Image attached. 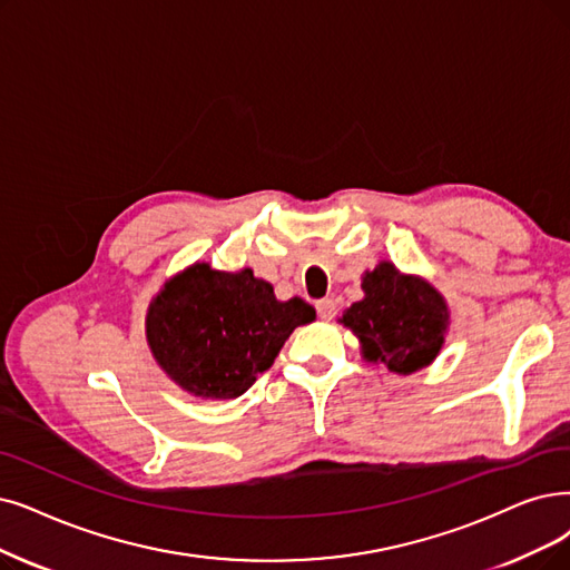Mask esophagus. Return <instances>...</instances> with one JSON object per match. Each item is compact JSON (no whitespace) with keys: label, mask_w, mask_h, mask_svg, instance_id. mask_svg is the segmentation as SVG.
I'll list each match as a JSON object with an SVG mask.
<instances>
[{"label":"esophagus","mask_w":570,"mask_h":570,"mask_svg":"<svg viewBox=\"0 0 570 570\" xmlns=\"http://www.w3.org/2000/svg\"><path fill=\"white\" fill-rule=\"evenodd\" d=\"M315 311L323 317V321H332V317L336 315V304H334V299H321L315 304Z\"/></svg>","instance_id":"obj_1"}]
</instances>
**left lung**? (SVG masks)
Returning <instances> with one entry per match:
<instances>
[{
  "label": "left lung",
  "instance_id": "1",
  "mask_svg": "<svg viewBox=\"0 0 570 570\" xmlns=\"http://www.w3.org/2000/svg\"><path fill=\"white\" fill-rule=\"evenodd\" d=\"M364 299L346 308L344 323L362 346V357L395 374H414L438 357L449 327L442 294L419 276L381 262L362 278Z\"/></svg>",
  "mask_w": 570,
  "mask_h": 570
}]
</instances>
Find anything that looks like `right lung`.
Wrapping results in <instances>:
<instances>
[{
	"label": "right lung",
	"instance_id": "1",
	"mask_svg": "<svg viewBox=\"0 0 570 570\" xmlns=\"http://www.w3.org/2000/svg\"><path fill=\"white\" fill-rule=\"evenodd\" d=\"M313 321V306L299 297L278 302L249 268L229 273L196 262L151 299L147 341L181 391L232 400L271 367L294 327Z\"/></svg>",
	"mask_w": 570,
	"mask_h": 570
}]
</instances>
